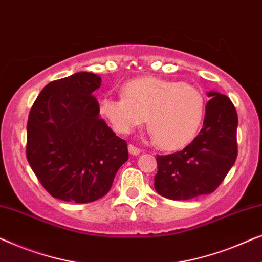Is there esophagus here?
<instances>
[{
    "label": "esophagus",
    "instance_id": "34e87169",
    "mask_svg": "<svg viewBox=\"0 0 262 262\" xmlns=\"http://www.w3.org/2000/svg\"><path fill=\"white\" fill-rule=\"evenodd\" d=\"M128 152L131 154V155H139V152H141V149L137 148V146H135L134 144H128Z\"/></svg>",
    "mask_w": 262,
    "mask_h": 262
}]
</instances>
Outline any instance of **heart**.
I'll return each mask as SVG.
<instances>
[{"mask_svg":"<svg viewBox=\"0 0 262 262\" xmlns=\"http://www.w3.org/2000/svg\"><path fill=\"white\" fill-rule=\"evenodd\" d=\"M124 96H102L99 111L118 134L127 135L146 120L161 148H184L202 125L205 100L194 85L154 76L136 78Z\"/></svg>","mask_w":262,"mask_h":262,"instance_id":"obj_1","label":"heart"}]
</instances>
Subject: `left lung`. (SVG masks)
<instances>
[{
  "label": "left lung",
  "mask_w": 262,
  "mask_h": 262,
  "mask_svg": "<svg viewBox=\"0 0 262 262\" xmlns=\"http://www.w3.org/2000/svg\"><path fill=\"white\" fill-rule=\"evenodd\" d=\"M203 127L184 150L157 155L154 187L164 198L188 200L214 192L237 157V112L227 95L207 94Z\"/></svg>",
  "instance_id": "8db88e82"
}]
</instances>
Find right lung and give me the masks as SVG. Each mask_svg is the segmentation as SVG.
I'll return each mask as SVG.
<instances>
[{"mask_svg": "<svg viewBox=\"0 0 262 262\" xmlns=\"http://www.w3.org/2000/svg\"><path fill=\"white\" fill-rule=\"evenodd\" d=\"M100 84V76L87 71L52 81L30 111L26 157L53 198L95 202L107 194L128 159L126 141L99 117L93 92Z\"/></svg>", "mask_w": 262, "mask_h": 262, "instance_id": "1", "label": "right lung"}]
</instances>
